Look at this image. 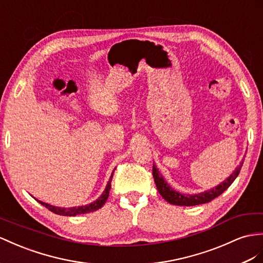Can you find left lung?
Wrapping results in <instances>:
<instances>
[{"label": "left lung", "mask_w": 263, "mask_h": 263, "mask_svg": "<svg viewBox=\"0 0 263 263\" xmlns=\"http://www.w3.org/2000/svg\"><path fill=\"white\" fill-rule=\"evenodd\" d=\"M242 164H243V161H242L240 165L237 167V169H235V171L231 174V176L224 181V182H222L221 184L213 187V189H211V190L202 192V193H198V194H182V193L174 191L172 187L163 180L162 176L160 174L156 165H153L152 173H153L154 182H156V185H157V189L165 201H167L171 204H176V205L191 206V205L206 203V202L212 201L213 199L219 197L220 194L223 193L228 189V187L232 184L235 178L238 177V174L240 173V170L242 167Z\"/></svg>", "instance_id": "8db88e82"}]
</instances>
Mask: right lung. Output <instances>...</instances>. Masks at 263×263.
Here are the masks:
<instances>
[{"instance_id":"right-lung-1","label":"right lung","mask_w":263,"mask_h":263,"mask_svg":"<svg viewBox=\"0 0 263 263\" xmlns=\"http://www.w3.org/2000/svg\"><path fill=\"white\" fill-rule=\"evenodd\" d=\"M114 172V171H113ZM113 172L111 174V178L109 180V182H107V185L105 187L104 192L102 193V196H101L97 201L92 202L90 204H86V205H82V206H74V208H59V206H53L50 205L48 203H44L42 201H39L40 203L42 205H44L45 208H48L50 211H52L53 213L59 214V215H67V217H74V215H78V214H84V213H89V212H93V211H97L98 209L102 208V205L105 203V201L109 198V193L111 190V181L113 178Z\"/></svg>"}]
</instances>
